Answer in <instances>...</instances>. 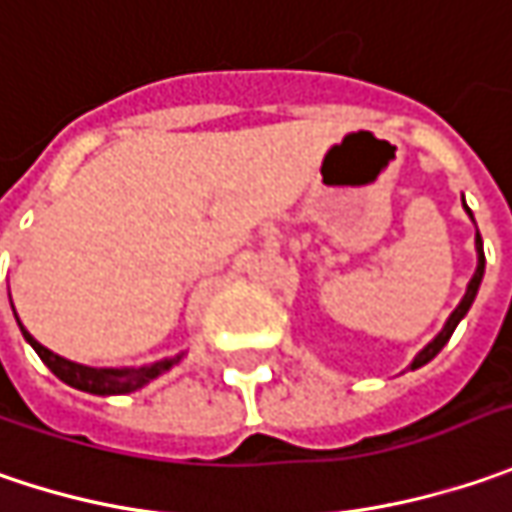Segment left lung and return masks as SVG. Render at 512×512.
I'll list each match as a JSON object with an SVG mask.
<instances>
[{
  "label": "left lung",
  "mask_w": 512,
  "mask_h": 512,
  "mask_svg": "<svg viewBox=\"0 0 512 512\" xmlns=\"http://www.w3.org/2000/svg\"><path fill=\"white\" fill-rule=\"evenodd\" d=\"M464 209H467V206H464ZM467 214L473 217V212H470V209H467ZM476 255H478L476 275H473V278H470V283H467V292H464V298H461V303H458L456 309H453V315L447 318L444 329H441V332L435 335L433 341L424 346V349H421L418 355H415V361L410 364V369L424 367L427 361H433L435 355H438V352L444 349V344L450 341V335L456 332V326L461 323V318H464V315L470 312V306H473V300H476V295H478V286H481V278H484V246H481V234H478V232H476Z\"/></svg>",
  "instance_id": "8db88e82"
}]
</instances>
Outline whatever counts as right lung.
<instances>
[{
	"mask_svg": "<svg viewBox=\"0 0 512 512\" xmlns=\"http://www.w3.org/2000/svg\"><path fill=\"white\" fill-rule=\"evenodd\" d=\"M19 323V318H16ZM25 341L34 346L36 355L45 361V367L54 372L59 381H65L68 387L82 389V392H91V395H125V392H134V389L145 387L148 381H154L157 375H163L168 369L174 367L183 355H174V358H163L157 364H148V367L137 369H97V367H85V364H74L62 355H56L51 349L36 341L34 335L19 323Z\"/></svg>",
	"mask_w": 512,
	"mask_h": 512,
	"instance_id": "right-lung-1",
	"label": "right lung"
}]
</instances>
